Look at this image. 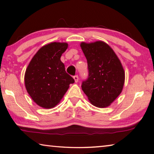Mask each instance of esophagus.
<instances>
[{
  "instance_id": "1",
  "label": "esophagus",
  "mask_w": 154,
  "mask_h": 154,
  "mask_svg": "<svg viewBox=\"0 0 154 154\" xmlns=\"http://www.w3.org/2000/svg\"><path fill=\"white\" fill-rule=\"evenodd\" d=\"M73 79H74V80H75V83H77L78 81H79V78H78L77 75H75V76H74V77H73Z\"/></svg>"
}]
</instances>
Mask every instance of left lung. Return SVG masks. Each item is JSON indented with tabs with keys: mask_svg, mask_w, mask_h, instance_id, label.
Instances as JSON below:
<instances>
[{
	"mask_svg": "<svg viewBox=\"0 0 154 154\" xmlns=\"http://www.w3.org/2000/svg\"><path fill=\"white\" fill-rule=\"evenodd\" d=\"M80 46L89 72L88 79L82 83V90L92 105L107 107L123 90L124 68L113 49L104 41L82 42Z\"/></svg>",
	"mask_w": 154,
	"mask_h": 154,
	"instance_id": "left-lung-1",
	"label": "left lung"
}]
</instances>
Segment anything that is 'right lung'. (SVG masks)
<instances>
[{
	"label": "right lung",
	"mask_w": 154,
	"mask_h": 154,
	"mask_svg": "<svg viewBox=\"0 0 154 154\" xmlns=\"http://www.w3.org/2000/svg\"><path fill=\"white\" fill-rule=\"evenodd\" d=\"M68 43L53 42L43 46L26 70L24 83L28 94L36 105L51 109L60 102L75 80L67 74L60 60Z\"/></svg>",
	"instance_id": "obj_1"
}]
</instances>
